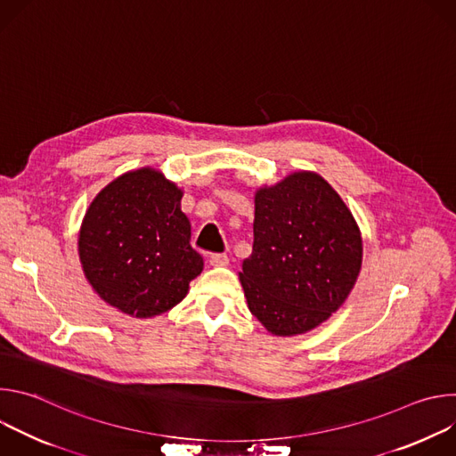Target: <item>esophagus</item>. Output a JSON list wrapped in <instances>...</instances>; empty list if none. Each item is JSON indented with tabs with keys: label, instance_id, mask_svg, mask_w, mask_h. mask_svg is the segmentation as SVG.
Segmentation results:
<instances>
[{
	"label": "esophagus",
	"instance_id": "obj_1",
	"mask_svg": "<svg viewBox=\"0 0 456 456\" xmlns=\"http://www.w3.org/2000/svg\"><path fill=\"white\" fill-rule=\"evenodd\" d=\"M209 264L213 267H227L229 265V257L225 254H211L209 256Z\"/></svg>",
	"mask_w": 456,
	"mask_h": 456
}]
</instances>
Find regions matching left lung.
Returning <instances> with one entry per match:
<instances>
[{
    "mask_svg": "<svg viewBox=\"0 0 456 456\" xmlns=\"http://www.w3.org/2000/svg\"><path fill=\"white\" fill-rule=\"evenodd\" d=\"M252 229L240 281L248 310L273 336L306 334L346 301L361 273L362 238L321 175L296 171L256 189Z\"/></svg>",
    "mask_w": 456,
    "mask_h": 456,
    "instance_id": "left-lung-1",
    "label": "left lung"
}]
</instances>
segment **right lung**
<instances>
[{
	"instance_id": "obj_1",
	"label": "right lung",
	"mask_w": 456,
	"mask_h": 456,
	"mask_svg": "<svg viewBox=\"0 0 456 456\" xmlns=\"http://www.w3.org/2000/svg\"><path fill=\"white\" fill-rule=\"evenodd\" d=\"M183 191L153 167L126 171L92 200L77 250L97 296L118 312L150 319L178 305L204 257L191 247Z\"/></svg>"
}]
</instances>
